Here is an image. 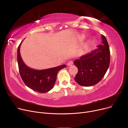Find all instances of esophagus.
<instances>
[{"label": "esophagus", "mask_w": 128, "mask_h": 128, "mask_svg": "<svg viewBox=\"0 0 128 128\" xmlns=\"http://www.w3.org/2000/svg\"><path fill=\"white\" fill-rule=\"evenodd\" d=\"M72 64H73V62L72 61V60H70V61H69V62L68 63V64H67V65L70 66L72 65Z\"/></svg>", "instance_id": "1"}]
</instances>
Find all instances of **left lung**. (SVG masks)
<instances>
[{
  "label": "left lung",
  "instance_id": "obj_1",
  "mask_svg": "<svg viewBox=\"0 0 128 128\" xmlns=\"http://www.w3.org/2000/svg\"><path fill=\"white\" fill-rule=\"evenodd\" d=\"M102 44L91 52L80 56L74 63L78 69L74 79L80 86H90L100 82L109 68L110 51L106 37L102 35Z\"/></svg>",
  "mask_w": 128,
  "mask_h": 128
}]
</instances>
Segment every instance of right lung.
<instances>
[{"label":"right lung","instance_id":"1","mask_svg":"<svg viewBox=\"0 0 128 128\" xmlns=\"http://www.w3.org/2000/svg\"><path fill=\"white\" fill-rule=\"evenodd\" d=\"M18 48L17 60L20 76L24 84L28 88L39 93H46L54 86L58 72L66 68V65H62L55 68L42 70H37L29 68L23 62L20 54V46Z\"/></svg>","mask_w":128,"mask_h":128}]
</instances>
